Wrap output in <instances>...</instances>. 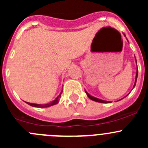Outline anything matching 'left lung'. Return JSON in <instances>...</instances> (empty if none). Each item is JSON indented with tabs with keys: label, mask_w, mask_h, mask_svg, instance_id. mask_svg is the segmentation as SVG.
I'll return each instance as SVG.
<instances>
[{
	"label": "left lung",
	"mask_w": 148,
	"mask_h": 148,
	"mask_svg": "<svg viewBox=\"0 0 148 148\" xmlns=\"http://www.w3.org/2000/svg\"><path fill=\"white\" fill-rule=\"evenodd\" d=\"M124 36H125V37H126V36L125 35V34H124ZM135 61H136V63H137V60H136V59H135ZM137 67H138V66H137ZM138 68H137V71H136V76H135V84H134V86H133V88L135 87V84H136V82H137V78H138ZM85 91V92H86V95H87V97H88L89 98V99H92V100H93V101H95V102H101V103H110V102H108V101H105V100H102V99H98V98H97V97H93V96H92V95H89V93H88L87 92H86V90H84ZM120 100H121V99H120Z\"/></svg>",
	"instance_id": "8db88e82"
}]
</instances>
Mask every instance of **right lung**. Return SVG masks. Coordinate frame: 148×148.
Masks as SVG:
<instances>
[{
  "mask_svg": "<svg viewBox=\"0 0 148 148\" xmlns=\"http://www.w3.org/2000/svg\"><path fill=\"white\" fill-rule=\"evenodd\" d=\"M62 92H63V90H62V92H61V93L59 94V96L57 97L56 98V99H54V100H53L52 102H49V103H47V104H34V103H30V102H26L28 104H29V105L32 106V107H38V108H44V107H51V106H53L54 105V104H56L59 103V97H61V95H62Z\"/></svg>",
  "mask_w": 148,
  "mask_h": 148,
  "instance_id": "add662e5",
  "label": "right lung"
}]
</instances>
